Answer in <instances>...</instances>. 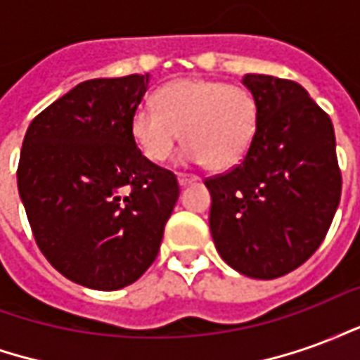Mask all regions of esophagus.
<instances>
[{
  "label": "esophagus",
  "instance_id": "34e87169",
  "mask_svg": "<svg viewBox=\"0 0 360 360\" xmlns=\"http://www.w3.org/2000/svg\"><path fill=\"white\" fill-rule=\"evenodd\" d=\"M177 181H179V187H187L191 183H196L198 177L196 175H185V173H181V175H177Z\"/></svg>",
  "mask_w": 360,
  "mask_h": 360
}]
</instances>
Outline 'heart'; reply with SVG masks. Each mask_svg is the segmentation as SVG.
Segmentation results:
<instances>
[{"label": "heart", "mask_w": 360, "mask_h": 360, "mask_svg": "<svg viewBox=\"0 0 360 360\" xmlns=\"http://www.w3.org/2000/svg\"><path fill=\"white\" fill-rule=\"evenodd\" d=\"M154 105H142L131 117L134 144L154 164L172 156L183 136L188 142L181 156L185 164L231 169L257 141L260 105L245 86L179 79L158 90Z\"/></svg>", "instance_id": "obj_1"}]
</instances>
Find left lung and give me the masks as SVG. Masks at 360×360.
Masks as SVG:
<instances>
[{"instance_id": "8db88e82", "label": "left lung", "mask_w": 360, "mask_h": 360, "mask_svg": "<svg viewBox=\"0 0 360 360\" xmlns=\"http://www.w3.org/2000/svg\"><path fill=\"white\" fill-rule=\"evenodd\" d=\"M260 105L257 141L241 165L204 181L219 257L255 279L307 262L324 241L341 196L332 119L301 84L245 75Z\"/></svg>"}]
</instances>
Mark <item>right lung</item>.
Listing matches in <instances>:
<instances>
[{
  "label": "right lung",
  "instance_id": "1",
  "mask_svg": "<svg viewBox=\"0 0 360 360\" xmlns=\"http://www.w3.org/2000/svg\"><path fill=\"white\" fill-rule=\"evenodd\" d=\"M148 86L150 73L81 82L36 115L22 141L17 185L36 243L89 289L141 278L179 198L175 175L142 156L131 134Z\"/></svg>",
  "mask_w": 360,
  "mask_h": 360
}]
</instances>
